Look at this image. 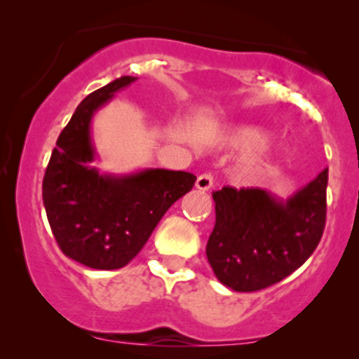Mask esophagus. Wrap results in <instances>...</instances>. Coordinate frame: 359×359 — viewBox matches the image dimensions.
<instances>
[{
	"label": "esophagus",
	"mask_w": 359,
	"mask_h": 359,
	"mask_svg": "<svg viewBox=\"0 0 359 359\" xmlns=\"http://www.w3.org/2000/svg\"><path fill=\"white\" fill-rule=\"evenodd\" d=\"M212 187V175L211 174H203L197 177L196 180V189L199 191H209Z\"/></svg>",
	"instance_id": "esophagus-1"
}]
</instances>
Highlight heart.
I'll return each instance as SVG.
<instances>
[{
	"label": "heart",
	"instance_id": "b5f03b06",
	"mask_svg": "<svg viewBox=\"0 0 359 359\" xmlns=\"http://www.w3.org/2000/svg\"><path fill=\"white\" fill-rule=\"evenodd\" d=\"M228 138L234 147L246 151H255L269 143L270 135L258 126L238 125L228 131ZM283 156H285V154H283V150H280V148L259 151L258 155L251 156L250 160H246V162L238 168V180H241V182L245 184H253L265 179V177L273 170V167L282 162Z\"/></svg>",
	"mask_w": 359,
	"mask_h": 359
}]
</instances>
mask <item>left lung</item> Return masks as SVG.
<instances>
[{"label": "left lung", "mask_w": 359, "mask_h": 359, "mask_svg": "<svg viewBox=\"0 0 359 359\" xmlns=\"http://www.w3.org/2000/svg\"><path fill=\"white\" fill-rule=\"evenodd\" d=\"M325 189L327 168L287 199L265 189L214 192L216 224L205 255L222 285L262 290L302 266L323 236Z\"/></svg>", "instance_id": "obj_1"}]
</instances>
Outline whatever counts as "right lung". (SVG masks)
Segmentation results:
<instances>
[{"mask_svg": "<svg viewBox=\"0 0 359 359\" xmlns=\"http://www.w3.org/2000/svg\"><path fill=\"white\" fill-rule=\"evenodd\" d=\"M137 79L118 77L77 106L43 177V205L53 236L69 258L89 269L118 270L128 265L168 208L196 182V175L184 170L102 174L93 165L100 158L90 130L94 114Z\"/></svg>", "mask_w": 359, "mask_h": 359, "instance_id": "right-lung-1", "label": "right lung"}]
</instances>
